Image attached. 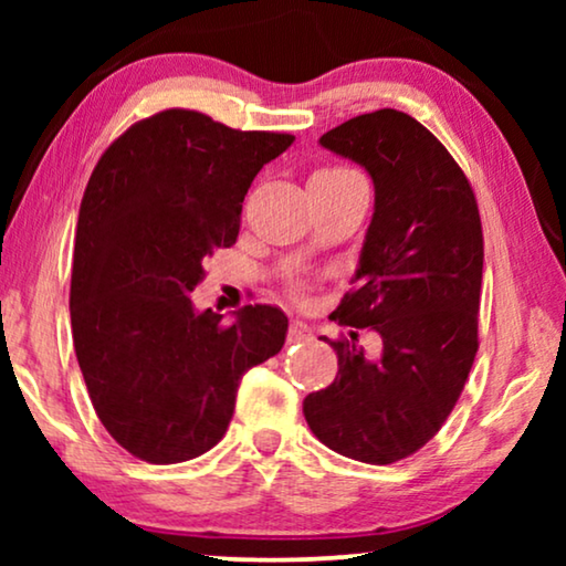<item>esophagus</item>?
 <instances>
[{"mask_svg": "<svg viewBox=\"0 0 566 566\" xmlns=\"http://www.w3.org/2000/svg\"><path fill=\"white\" fill-rule=\"evenodd\" d=\"M308 337H312V329H308L304 322H291V327H289L291 343H304V339H308Z\"/></svg>", "mask_w": 566, "mask_h": 566, "instance_id": "obj_1", "label": "esophagus"}]
</instances>
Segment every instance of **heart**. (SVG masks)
<instances>
[{
	"label": "heart",
	"mask_w": 566,
	"mask_h": 566,
	"mask_svg": "<svg viewBox=\"0 0 566 566\" xmlns=\"http://www.w3.org/2000/svg\"><path fill=\"white\" fill-rule=\"evenodd\" d=\"M339 175H355V172L347 167H324L319 172H314V177H339Z\"/></svg>",
	"instance_id": "obj_1"
}]
</instances>
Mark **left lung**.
Masks as SVG:
<instances>
[{"label":"left lung","mask_w":566,"mask_h":566,"mask_svg":"<svg viewBox=\"0 0 566 566\" xmlns=\"http://www.w3.org/2000/svg\"><path fill=\"white\" fill-rule=\"evenodd\" d=\"M319 144L366 167L376 206L355 289L329 316L350 335L324 337L339 370L304 399V417L332 451L386 467L436 438L474 366L482 219L463 169L412 115H358ZM360 328L382 337L378 359L361 353Z\"/></svg>","instance_id":"obj_1"}]
</instances>
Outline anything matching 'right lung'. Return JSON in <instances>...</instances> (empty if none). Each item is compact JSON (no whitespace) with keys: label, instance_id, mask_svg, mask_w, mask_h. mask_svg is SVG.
<instances>
[{"label":"right lung","instance_id":"obj_1","mask_svg":"<svg viewBox=\"0 0 566 566\" xmlns=\"http://www.w3.org/2000/svg\"><path fill=\"white\" fill-rule=\"evenodd\" d=\"M291 134L237 130L169 107L107 146L84 190L69 312L92 407L149 463L211 451L252 366L281 353L289 316L254 304L223 324L188 293L237 242L247 190Z\"/></svg>","mask_w":566,"mask_h":566}]
</instances>
